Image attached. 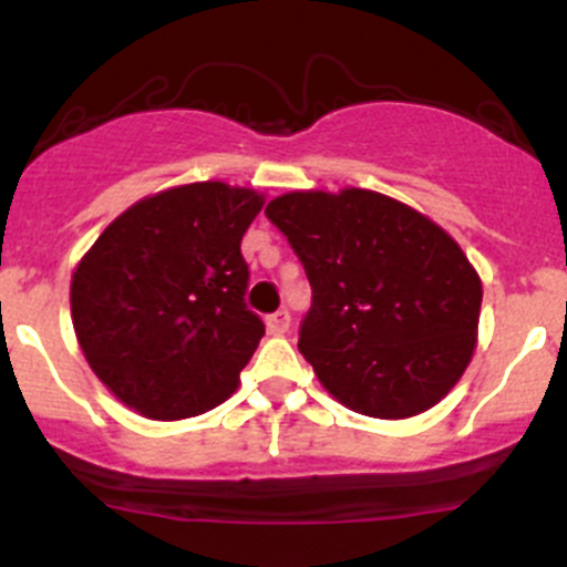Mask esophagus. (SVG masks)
<instances>
[{
	"instance_id": "esophagus-1",
	"label": "esophagus",
	"mask_w": 567,
	"mask_h": 567,
	"mask_svg": "<svg viewBox=\"0 0 567 567\" xmlns=\"http://www.w3.org/2000/svg\"><path fill=\"white\" fill-rule=\"evenodd\" d=\"M266 326H268V331L274 333V337H279V333H285L290 329V312H288V309H277V312L268 315Z\"/></svg>"
}]
</instances>
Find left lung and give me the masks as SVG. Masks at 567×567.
<instances>
[{
    "instance_id": "8db88e82",
    "label": "left lung",
    "mask_w": 567,
    "mask_h": 567,
    "mask_svg": "<svg viewBox=\"0 0 567 567\" xmlns=\"http://www.w3.org/2000/svg\"><path fill=\"white\" fill-rule=\"evenodd\" d=\"M266 217L312 285L299 350L331 396L372 419H410L454 389L484 290L440 225L355 187L279 195Z\"/></svg>"
}]
</instances>
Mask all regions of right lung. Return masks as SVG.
<instances>
[{
	"label": "right lung",
	"mask_w": 567,
	"mask_h": 567,
	"mask_svg": "<svg viewBox=\"0 0 567 567\" xmlns=\"http://www.w3.org/2000/svg\"><path fill=\"white\" fill-rule=\"evenodd\" d=\"M255 189L198 182L143 198L83 255L70 307L89 367L146 419L217 408L266 333L247 309L241 238Z\"/></svg>",
	"instance_id": "add662e5"
}]
</instances>
